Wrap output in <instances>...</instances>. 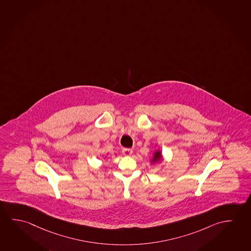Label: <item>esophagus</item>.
I'll return each mask as SVG.
<instances>
[{
  "label": "esophagus",
  "mask_w": 251,
  "mask_h": 251,
  "mask_svg": "<svg viewBox=\"0 0 251 251\" xmlns=\"http://www.w3.org/2000/svg\"><path fill=\"white\" fill-rule=\"evenodd\" d=\"M122 153L125 156L131 155L132 154V149H131V148H123Z\"/></svg>",
  "instance_id": "34e87169"
}]
</instances>
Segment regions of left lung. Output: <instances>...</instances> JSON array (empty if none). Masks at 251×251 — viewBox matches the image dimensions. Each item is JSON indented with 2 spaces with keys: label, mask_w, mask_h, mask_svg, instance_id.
I'll return each instance as SVG.
<instances>
[{
  "label": "left lung",
  "mask_w": 251,
  "mask_h": 251,
  "mask_svg": "<svg viewBox=\"0 0 251 251\" xmlns=\"http://www.w3.org/2000/svg\"><path fill=\"white\" fill-rule=\"evenodd\" d=\"M159 159H161V153L159 151H156L155 155H154V158H153V161H156V160H158Z\"/></svg>",
  "instance_id": "left-lung-1"
}]
</instances>
